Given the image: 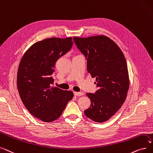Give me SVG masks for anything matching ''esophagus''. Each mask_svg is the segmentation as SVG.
Listing matches in <instances>:
<instances>
[{"mask_svg":"<svg viewBox=\"0 0 153 153\" xmlns=\"http://www.w3.org/2000/svg\"><path fill=\"white\" fill-rule=\"evenodd\" d=\"M74 94L75 96H83L84 93L83 92H76L74 91Z\"/></svg>","mask_w":153,"mask_h":153,"instance_id":"34e87169","label":"esophagus"}]
</instances>
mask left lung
<instances>
[{"label": "left lung", "instance_id": "8db88e82", "mask_svg": "<svg viewBox=\"0 0 153 153\" xmlns=\"http://www.w3.org/2000/svg\"><path fill=\"white\" fill-rule=\"evenodd\" d=\"M77 48L87 60V70L96 78L98 90L87 93L91 106L84 111L91 120L103 123L110 119L124 103L129 89L125 57L116 43L104 35L74 37Z\"/></svg>", "mask_w": 153, "mask_h": 153}]
</instances>
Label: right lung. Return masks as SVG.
Returning a JSON list of instances; mask_svg holds the SVG:
<instances>
[{
    "mask_svg": "<svg viewBox=\"0 0 153 153\" xmlns=\"http://www.w3.org/2000/svg\"><path fill=\"white\" fill-rule=\"evenodd\" d=\"M73 44L71 37L37 42L27 50L20 62L17 83L20 98L28 111L43 122L59 118L74 97L71 91L51 86L56 62Z\"/></svg>",
    "mask_w": 153,
    "mask_h": 153,
    "instance_id": "right-lung-1",
    "label": "right lung"
}]
</instances>
